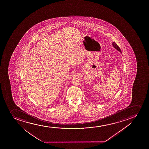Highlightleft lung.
Segmentation results:
<instances>
[{
    "label": "left lung",
    "instance_id": "8db88e82",
    "mask_svg": "<svg viewBox=\"0 0 149 149\" xmlns=\"http://www.w3.org/2000/svg\"><path fill=\"white\" fill-rule=\"evenodd\" d=\"M112 45H113V46L116 49H117V50H118V51H119L121 53H122L121 51V50H120V48L118 47V45L116 44V43L115 42H113V43H112Z\"/></svg>",
    "mask_w": 149,
    "mask_h": 149
}]
</instances>
